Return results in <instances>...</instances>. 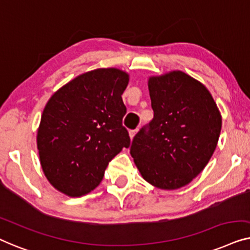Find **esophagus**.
<instances>
[{
	"label": "esophagus",
	"mask_w": 250,
	"mask_h": 250,
	"mask_svg": "<svg viewBox=\"0 0 250 250\" xmlns=\"http://www.w3.org/2000/svg\"><path fill=\"white\" fill-rule=\"evenodd\" d=\"M137 131H138V129H135V130H130L129 131V135H130V138H133L135 137V135L137 133Z\"/></svg>",
	"instance_id": "1"
}]
</instances>
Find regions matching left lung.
Returning <instances> with one entry per match:
<instances>
[{
	"instance_id": "obj_1",
	"label": "left lung",
	"mask_w": 250,
	"mask_h": 250,
	"mask_svg": "<svg viewBox=\"0 0 250 250\" xmlns=\"http://www.w3.org/2000/svg\"><path fill=\"white\" fill-rule=\"evenodd\" d=\"M148 89L154 118L137 132L130 153L146 181L178 189L208 163L222 119L206 87L182 71L152 77Z\"/></svg>"
}]
</instances>
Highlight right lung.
<instances>
[{
	"instance_id": "1",
	"label": "right lung",
	"mask_w": 250,
	"mask_h": 250,
	"mask_svg": "<svg viewBox=\"0 0 250 250\" xmlns=\"http://www.w3.org/2000/svg\"><path fill=\"white\" fill-rule=\"evenodd\" d=\"M129 76L119 69L80 75L47 102L37 132L41 164L63 194L79 197L100 185L108 162L130 146L122 101Z\"/></svg>"
}]
</instances>
